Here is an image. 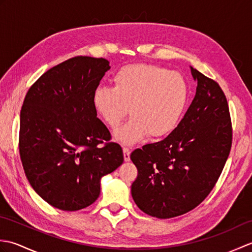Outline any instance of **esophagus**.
Segmentation results:
<instances>
[{
    "mask_svg": "<svg viewBox=\"0 0 252 252\" xmlns=\"http://www.w3.org/2000/svg\"><path fill=\"white\" fill-rule=\"evenodd\" d=\"M130 149L126 148V147H123V158H125V161L127 162L130 161Z\"/></svg>",
    "mask_w": 252,
    "mask_h": 252,
    "instance_id": "34e87169",
    "label": "esophagus"
}]
</instances>
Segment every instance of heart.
<instances>
[{"mask_svg":"<svg viewBox=\"0 0 252 252\" xmlns=\"http://www.w3.org/2000/svg\"><path fill=\"white\" fill-rule=\"evenodd\" d=\"M114 88L99 87L93 93L96 112L111 129L119 126L129 108L131 119L115 132L116 141L131 145L144 137L168 135L179 125L189 97L185 78L149 63L119 69Z\"/></svg>","mask_w":252,"mask_h":252,"instance_id":"obj_1","label":"heart"}]
</instances>
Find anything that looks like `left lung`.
<instances>
[{
	"label": "left lung",
	"mask_w": 252,
	"mask_h": 252,
	"mask_svg": "<svg viewBox=\"0 0 252 252\" xmlns=\"http://www.w3.org/2000/svg\"><path fill=\"white\" fill-rule=\"evenodd\" d=\"M196 94L178 126L162 141L131 154L137 178L133 200L158 219L189 212L215 187L232 146V123L222 89L190 67Z\"/></svg>",
	"instance_id": "obj_1"
}]
</instances>
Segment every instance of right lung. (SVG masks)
Instances as JSON below:
<instances>
[{
    "mask_svg": "<svg viewBox=\"0 0 252 252\" xmlns=\"http://www.w3.org/2000/svg\"><path fill=\"white\" fill-rule=\"evenodd\" d=\"M105 58L77 56L51 68L27 93L20 111L19 153L27 179L51 206L77 211L97 199L100 180L123 162L120 145L97 118L93 93Z\"/></svg>",
    "mask_w": 252,
    "mask_h": 252,
    "instance_id": "obj_1",
    "label": "right lung"
}]
</instances>
